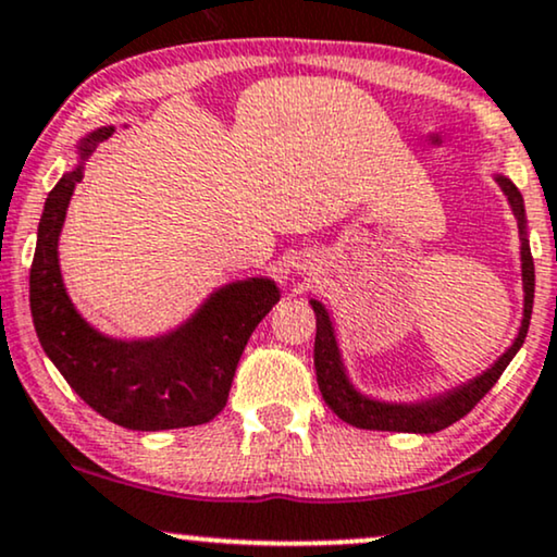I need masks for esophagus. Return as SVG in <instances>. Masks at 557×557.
<instances>
[{"mask_svg":"<svg viewBox=\"0 0 557 557\" xmlns=\"http://www.w3.org/2000/svg\"><path fill=\"white\" fill-rule=\"evenodd\" d=\"M299 268H301V271H307V268H314V263H310V260H305V263H301Z\"/></svg>","mask_w":557,"mask_h":557,"instance_id":"esophagus-1","label":"esophagus"}]
</instances>
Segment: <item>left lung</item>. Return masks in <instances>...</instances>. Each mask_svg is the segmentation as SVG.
Instances as JSON below:
<instances>
[{"label": "left lung", "instance_id": "obj_1", "mask_svg": "<svg viewBox=\"0 0 557 557\" xmlns=\"http://www.w3.org/2000/svg\"><path fill=\"white\" fill-rule=\"evenodd\" d=\"M496 181L509 198V206L517 216L519 239H521V286H524V314H521L519 335L506 348L504 354L493 361L491 369L483 374L472 376L470 382L459 384V387L446 389L442 395L429 397V400L418 403H384L374 397L359 393L354 382L348 380L346 367H343L338 338H335V325L327 307L318 299H310L314 318H318V335H314V372H318V384L322 400L333 410L341 421L356 425V429L369 431H400V434H436L446 425L457 423L459 418L470 413L475 405L483 400L485 393L498 382L504 369L517 356L521 343L530 331L532 318V301H534V260L530 250V239H527V216H524V198L517 190L509 177L496 175Z\"/></svg>", "mask_w": 557, "mask_h": 557}]
</instances>
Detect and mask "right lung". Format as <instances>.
<instances>
[{"label":"right lung","instance_id":"add662e5","mask_svg":"<svg viewBox=\"0 0 557 557\" xmlns=\"http://www.w3.org/2000/svg\"><path fill=\"white\" fill-rule=\"evenodd\" d=\"M111 134L113 126L87 134L77 144V168L61 175L46 198L30 265L33 325L69 387L108 421L132 431L209 423L222 413L239 356L281 292L263 276L232 281L157 338L121 341L89 325L61 278L59 235L87 157Z\"/></svg>","mask_w":557,"mask_h":557}]
</instances>
